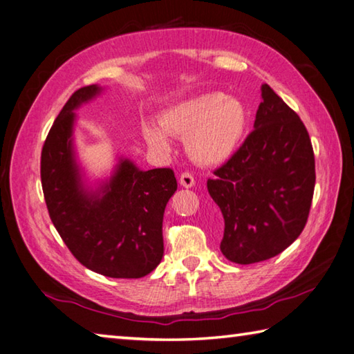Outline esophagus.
Listing matches in <instances>:
<instances>
[{
	"instance_id": "esophagus-1",
	"label": "esophagus",
	"mask_w": 354,
	"mask_h": 354,
	"mask_svg": "<svg viewBox=\"0 0 354 354\" xmlns=\"http://www.w3.org/2000/svg\"><path fill=\"white\" fill-rule=\"evenodd\" d=\"M179 184H181L185 189H192L195 185V178L192 173L184 171V173H181V176H179Z\"/></svg>"
}]
</instances>
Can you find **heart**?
Wrapping results in <instances>:
<instances>
[{
  "label": "heart",
  "mask_w": 354,
  "mask_h": 354,
  "mask_svg": "<svg viewBox=\"0 0 354 354\" xmlns=\"http://www.w3.org/2000/svg\"><path fill=\"white\" fill-rule=\"evenodd\" d=\"M158 124H145V142L158 155L171 151L170 136L184 138L189 158L199 165L223 164L239 149L248 127L243 102L221 93H204L160 113Z\"/></svg>",
  "instance_id": "obj_1"
}]
</instances>
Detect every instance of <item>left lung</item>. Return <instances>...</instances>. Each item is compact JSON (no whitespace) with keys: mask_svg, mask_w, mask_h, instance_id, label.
<instances>
[{"mask_svg":"<svg viewBox=\"0 0 354 354\" xmlns=\"http://www.w3.org/2000/svg\"><path fill=\"white\" fill-rule=\"evenodd\" d=\"M254 131L207 179L224 218L223 255L239 265L272 259L292 244L310 214L316 167L304 122L261 85Z\"/></svg>","mask_w":354,"mask_h":354,"instance_id":"1","label":"left lung"}]
</instances>
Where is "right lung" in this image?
Here are the masks:
<instances>
[{"mask_svg":"<svg viewBox=\"0 0 354 354\" xmlns=\"http://www.w3.org/2000/svg\"><path fill=\"white\" fill-rule=\"evenodd\" d=\"M104 89H77L50 127L41 151L44 201L83 266L111 279H140L162 260L164 210L178 184L173 170L144 171L124 156L110 176L88 183L74 145L75 111Z\"/></svg>","mask_w":354,"mask_h":354,"instance_id":"right-lung-1","label":"right lung"}]
</instances>
